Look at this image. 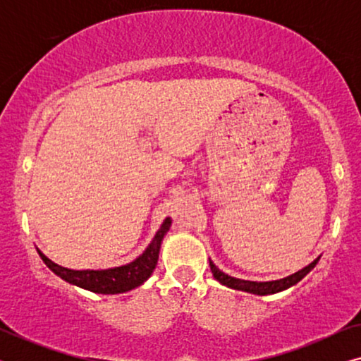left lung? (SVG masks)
<instances>
[{"label": "left lung", "instance_id": "1", "mask_svg": "<svg viewBox=\"0 0 361 361\" xmlns=\"http://www.w3.org/2000/svg\"><path fill=\"white\" fill-rule=\"evenodd\" d=\"M319 258L312 261L309 266H305L304 269L298 271V273L288 276V278L284 279H278V281H269V283H256V281H243V279H236V278H231V276L221 273V271L216 268V266L212 263L210 261V269L212 273H214V278L219 281L220 284L226 286V288H231V289H238V290H246V293H253V294H258V295H266V294H274V293H279V290H284L290 288V286H294L295 283H299L300 279L304 278L305 274L309 273L310 269H314V266L317 264Z\"/></svg>", "mask_w": 361, "mask_h": 361}]
</instances>
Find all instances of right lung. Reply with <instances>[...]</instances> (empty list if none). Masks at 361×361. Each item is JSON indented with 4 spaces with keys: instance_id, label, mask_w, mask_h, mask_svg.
<instances>
[{
    "instance_id": "right-lung-1",
    "label": "right lung",
    "mask_w": 361,
    "mask_h": 361,
    "mask_svg": "<svg viewBox=\"0 0 361 361\" xmlns=\"http://www.w3.org/2000/svg\"><path fill=\"white\" fill-rule=\"evenodd\" d=\"M169 226L171 219H166L145 253L133 261V263L120 266V268L105 271H73L52 263L42 253H39V256H41L42 261L52 273H56L59 278L67 281V283L78 286V288L92 290V293L97 294L126 293V290H131L137 288V286H141L152 274L157 263V256H159L161 241L164 238L166 231L169 230Z\"/></svg>"
}]
</instances>
